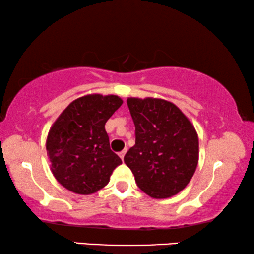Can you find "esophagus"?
<instances>
[{"mask_svg":"<svg viewBox=\"0 0 254 254\" xmlns=\"http://www.w3.org/2000/svg\"><path fill=\"white\" fill-rule=\"evenodd\" d=\"M126 152H127V149H124L123 151H120V152H119V156H120V158L123 159V161H124V157H125V155H126Z\"/></svg>","mask_w":254,"mask_h":254,"instance_id":"1","label":"esophagus"}]
</instances>
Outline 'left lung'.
I'll use <instances>...</instances> for the list:
<instances>
[{
  "mask_svg": "<svg viewBox=\"0 0 254 254\" xmlns=\"http://www.w3.org/2000/svg\"><path fill=\"white\" fill-rule=\"evenodd\" d=\"M135 125V145L124 161L137 186L154 199H166L187 186L199 162V137L189 118L169 100L127 99Z\"/></svg>",
  "mask_w": 254,
  "mask_h": 254,
  "instance_id": "1",
  "label": "left lung"
}]
</instances>
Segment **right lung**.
<instances>
[{
  "instance_id": "right-lung-1",
  "label": "right lung",
  "mask_w": 254,
  "mask_h": 254,
  "mask_svg": "<svg viewBox=\"0 0 254 254\" xmlns=\"http://www.w3.org/2000/svg\"><path fill=\"white\" fill-rule=\"evenodd\" d=\"M123 103L116 95L79 97L52 125L46 150L51 171L64 189L89 195L109 184L123 162L111 150L105 124Z\"/></svg>"
}]
</instances>
